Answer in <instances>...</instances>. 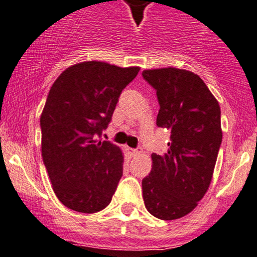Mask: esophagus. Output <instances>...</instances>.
<instances>
[{
    "instance_id": "esophagus-1",
    "label": "esophagus",
    "mask_w": 257,
    "mask_h": 257,
    "mask_svg": "<svg viewBox=\"0 0 257 257\" xmlns=\"http://www.w3.org/2000/svg\"><path fill=\"white\" fill-rule=\"evenodd\" d=\"M125 151L130 157H135V156L139 155V152H140V151L136 150V148H131V147H125Z\"/></svg>"
}]
</instances>
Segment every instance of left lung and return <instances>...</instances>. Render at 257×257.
Listing matches in <instances>:
<instances>
[{
  "instance_id": "1",
  "label": "left lung",
  "mask_w": 257,
  "mask_h": 257,
  "mask_svg": "<svg viewBox=\"0 0 257 257\" xmlns=\"http://www.w3.org/2000/svg\"><path fill=\"white\" fill-rule=\"evenodd\" d=\"M157 92L158 127L171 130L163 155L152 153V169L142 179L145 207L161 220L187 215L204 197L223 139L220 106L192 71L161 68L142 71Z\"/></svg>"
}]
</instances>
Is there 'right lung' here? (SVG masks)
<instances>
[{
    "label": "right lung",
    "instance_id": "1",
    "mask_svg": "<svg viewBox=\"0 0 257 257\" xmlns=\"http://www.w3.org/2000/svg\"><path fill=\"white\" fill-rule=\"evenodd\" d=\"M139 67L83 62L58 76L41 115L42 157L58 199L92 214L110 204L122 176V151L100 141L121 91Z\"/></svg>",
    "mask_w": 257,
    "mask_h": 257
}]
</instances>
